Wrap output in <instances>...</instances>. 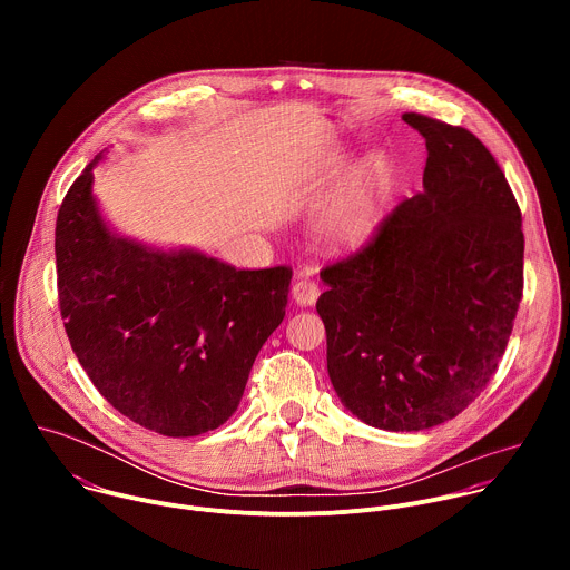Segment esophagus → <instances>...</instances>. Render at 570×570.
Returning <instances> with one entry per match:
<instances>
[{
  "instance_id": "obj_1",
  "label": "esophagus",
  "mask_w": 570,
  "mask_h": 570,
  "mask_svg": "<svg viewBox=\"0 0 570 570\" xmlns=\"http://www.w3.org/2000/svg\"><path fill=\"white\" fill-rule=\"evenodd\" d=\"M291 295L293 299L299 304V306H313L317 302V295H320V288L315 282L311 279H297L291 288Z\"/></svg>"
}]
</instances>
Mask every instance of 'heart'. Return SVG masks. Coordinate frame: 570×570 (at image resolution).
Here are the masks:
<instances>
[{"label": "heart", "instance_id": "1", "mask_svg": "<svg viewBox=\"0 0 570 570\" xmlns=\"http://www.w3.org/2000/svg\"><path fill=\"white\" fill-rule=\"evenodd\" d=\"M385 176L381 165L370 161L338 187L322 207L317 232L334 250L361 246L381 220Z\"/></svg>", "mask_w": 570, "mask_h": 570}]
</instances>
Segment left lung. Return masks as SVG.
I'll return each instance as SVG.
<instances>
[{
	"instance_id": "8db88e82",
	"label": "left lung",
	"mask_w": 570,
	"mask_h": 570,
	"mask_svg": "<svg viewBox=\"0 0 570 570\" xmlns=\"http://www.w3.org/2000/svg\"><path fill=\"white\" fill-rule=\"evenodd\" d=\"M426 139L424 191L367 246L324 266L317 313L343 405L383 431L460 415L505 354L523 295L521 209L494 155L460 126L405 112Z\"/></svg>"
}]
</instances>
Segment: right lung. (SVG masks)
I'll use <instances>...</instances> for the list:
<instances>
[{"label":"right lung","instance_id":"right-lung-1","mask_svg":"<svg viewBox=\"0 0 570 570\" xmlns=\"http://www.w3.org/2000/svg\"><path fill=\"white\" fill-rule=\"evenodd\" d=\"M56 220L58 302L71 350L101 396L135 424L194 438L238 409L253 363L286 315L291 268L236 271L196 250L115 234L92 169Z\"/></svg>","mask_w":570,"mask_h":570}]
</instances>
